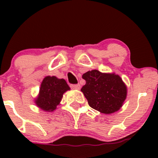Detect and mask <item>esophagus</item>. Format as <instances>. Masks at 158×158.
Masks as SVG:
<instances>
[{
	"mask_svg": "<svg viewBox=\"0 0 158 158\" xmlns=\"http://www.w3.org/2000/svg\"><path fill=\"white\" fill-rule=\"evenodd\" d=\"M70 87L73 89H80V85H79V84H72Z\"/></svg>",
	"mask_w": 158,
	"mask_h": 158,
	"instance_id": "1",
	"label": "esophagus"
}]
</instances>
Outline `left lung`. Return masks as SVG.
<instances>
[{"label": "left lung", "instance_id": "left-lung-1", "mask_svg": "<svg viewBox=\"0 0 158 158\" xmlns=\"http://www.w3.org/2000/svg\"><path fill=\"white\" fill-rule=\"evenodd\" d=\"M83 92L91 108L104 114H111L122 108L127 96V87L118 75L92 70L82 75Z\"/></svg>", "mask_w": 158, "mask_h": 158}]
</instances>
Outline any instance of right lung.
Returning a JSON list of instances; mask_svg holds the SVG:
<instances>
[{"label": "right lung", "mask_w": 158, "mask_h": 158, "mask_svg": "<svg viewBox=\"0 0 158 158\" xmlns=\"http://www.w3.org/2000/svg\"><path fill=\"white\" fill-rule=\"evenodd\" d=\"M69 89L65 79H58L56 76H46L41 83L35 103L44 111H54L60 105L63 94Z\"/></svg>", "instance_id": "1"}]
</instances>
